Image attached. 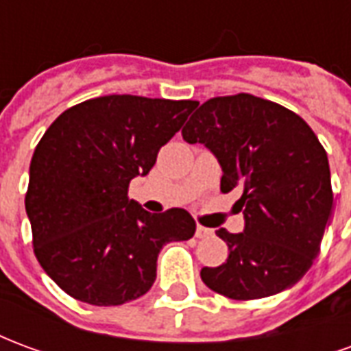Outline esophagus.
<instances>
[{"mask_svg": "<svg viewBox=\"0 0 351 351\" xmlns=\"http://www.w3.org/2000/svg\"><path fill=\"white\" fill-rule=\"evenodd\" d=\"M210 235H213V229L203 228V226H197V229H195V237H197V239H205V237Z\"/></svg>", "mask_w": 351, "mask_h": 351, "instance_id": "obj_1", "label": "esophagus"}]
</instances>
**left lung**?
Returning <instances> with one entry per match:
<instances>
[{"instance_id": "8db88e82", "label": "left lung", "mask_w": 351, "mask_h": 351, "mask_svg": "<svg viewBox=\"0 0 351 351\" xmlns=\"http://www.w3.org/2000/svg\"><path fill=\"white\" fill-rule=\"evenodd\" d=\"M221 167L220 190H241L243 233L218 229L229 256L201 280L237 301L271 297L297 284L319 252L332 213L329 160L301 116L250 93L213 97L182 130Z\"/></svg>"}]
</instances>
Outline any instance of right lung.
Instances as JSON below:
<instances>
[{
	"label": "right lung",
	"instance_id": "obj_1",
	"mask_svg": "<svg viewBox=\"0 0 351 351\" xmlns=\"http://www.w3.org/2000/svg\"><path fill=\"white\" fill-rule=\"evenodd\" d=\"M197 101L103 95L58 116L29 163L26 214L45 272L77 301L116 306L152 287L161 248L188 241L184 208L146 213L128 199Z\"/></svg>",
	"mask_w": 351,
	"mask_h": 351
}]
</instances>
